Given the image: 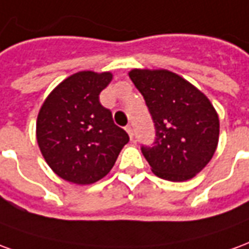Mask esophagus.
Instances as JSON below:
<instances>
[{
	"label": "esophagus",
	"mask_w": 249,
	"mask_h": 249,
	"mask_svg": "<svg viewBox=\"0 0 249 249\" xmlns=\"http://www.w3.org/2000/svg\"><path fill=\"white\" fill-rule=\"evenodd\" d=\"M126 131H127L128 137H130V138L133 139V135H134V133H133V127H131V126H126Z\"/></svg>",
	"instance_id": "obj_1"
}]
</instances>
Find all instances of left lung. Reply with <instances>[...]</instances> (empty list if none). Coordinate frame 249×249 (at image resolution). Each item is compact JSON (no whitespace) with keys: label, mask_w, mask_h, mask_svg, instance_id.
I'll use <instances>...</instances> for the list:
<instances>
[{"label":"left lung","mask_w":249,"mask_h":249,"mask_svg":"<svg viewBox=\"0 0 249 249\" xmlns=\"http://www.w3.org/2000/svg\"><path fill=\"white\" fill-rule=\"evenodd\" d=\"M128 76L143 95L156 126L151 147L142 146L157 177L188 181L212 160L220 121L211 100L177 73L167 70H131Z\"/></svg>","instance_id":"obj_1"}]
</instances>
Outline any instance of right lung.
I'll use <instances>...</instances> for the list:
<instances>
[{
    "label": "right lung",
    "instance_id": "obj_1",
    "mask_svg": "<svg viewBox=\"0 0 249 249\" xmlns=\"http://www.w3.org/2000/svg\"><path fill=\"white\" fill-rule=\"evenodd\" d=\"M111 80V72H76L49 93L38 111L40 151L68 182L89 185L106 177L128 142L127 133L99 102V93Z\"/></svg>",
    "mask_w": 249,
    "mask_h": 249
}]
</instances>
